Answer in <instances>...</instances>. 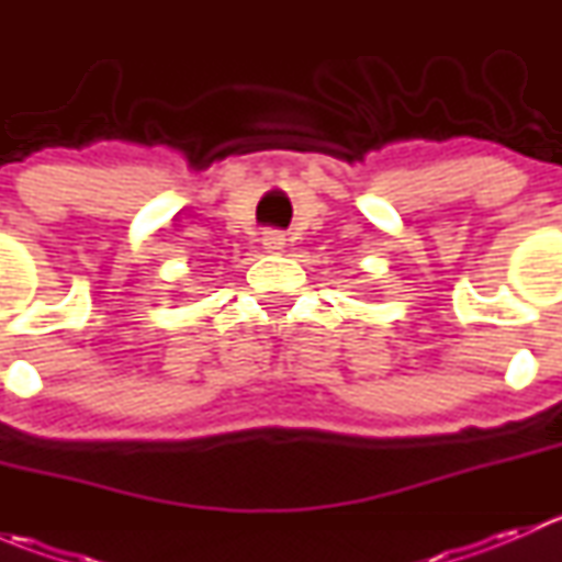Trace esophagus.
<instances>
[{"instance_id": "34e87169", "label": "esophagus", "mask_w": 562, "mask_h": 562, "mask_svg": "<svg viewBox=\"0 0 562 562\" xmlns=\"http://www.w3.org/2000/svg\"><path fill=\"white\" fill-rule=\"evenodd\" d=\"M260 245L269 255H280L282 249H285V236L277 234V231H266L263 236H260Z\"/></svg>"}]
</instances>
